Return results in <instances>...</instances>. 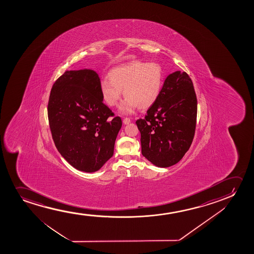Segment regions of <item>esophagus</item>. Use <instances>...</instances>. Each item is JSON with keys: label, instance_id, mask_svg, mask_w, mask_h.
Returning <instances> with one entry per match:
<instances>
[{"label": "esophagus", "instance_id": "34e87169", "mask_svg": "<svg viewBox=\"0 0 254 254\" xmlns=\"http://www.w3.org/2000/svg\"><path fill=\"white\" fill-rule=\"evenodd\" d=\"M131 122V120L129 118H124L123 119V123L124 124H129Z\"/></svg>", "mask_w": 254, "mask_h": 254}]
</instances>
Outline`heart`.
I'll return each mask as SVG.
<instances>
[{"instance_id":"obj_1","label":"heart","mask_w":254,"mask_h":254,"mask_svg":"<svg viewBox=\"0 0 254 254\" xmlns=\"http://www.w3.org/2000/svg\"><path fill=\"white\" fill-rule=\"evenodd\" d=\"M101 82V97L109 107H117L123 95L122 111L146 109L156 102L164 84V71L159 63L132 62L116 66Z\"/></svg>"}]
</instances>
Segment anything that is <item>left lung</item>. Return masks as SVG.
<instances>
[{
  "label": "left lung",
  "mask_w": 254,
  "mask_h": 254,
  "mask_svg": "<svg viewBox=\"0 0 254 254\" xmlns=\"http://www.w3.org/2000/svg\"><path fill=\"white\" fill-rule=\"evenodd\" d=\"M197 120V97L186 72L165 80L160 96L144 119L136 121L143 156L160 167L178 163L191 146Z\"/></svg>",
  "instance_id": "left-lung-1"
}]
</instances>
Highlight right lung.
<instances>
[{"label": "right lung", "instance_id": "1", "mask_svg": "<svg viewBox=\"0 0 254 254\" xmlns=\"http://www.w3.org/2000/svg\"><path fill=\"white\" fill-rule=\"evenodd\" d=\"M102 101L101 80L93 70L66 71L53 85L50 131L59 153L77 170L98 171L114 154L122 119Z\"/></svg>", "mask_w": 254, "mask_h": 254}]
</instances>
